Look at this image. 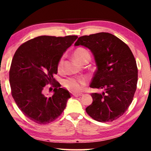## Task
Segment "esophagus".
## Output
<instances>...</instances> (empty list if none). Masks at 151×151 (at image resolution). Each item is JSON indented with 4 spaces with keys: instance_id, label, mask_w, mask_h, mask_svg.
<instances>
[{
    "instance_id": "esophagus-1",
    "label": "esophagus",
    "mask_w": 151,
    "mask_h": 151,
    "mask_svg": "<svg viewBox=\"0 0 151 151\" xmlns=\"http://www.w3.org/2000/svg\"><path fill=\"white\" fill-rule=\"evenodd\" d=\"M83 93H73V96H75V97H79V96H82Z\"/></svg>"
}]
</instances>
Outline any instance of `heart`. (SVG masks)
I'll list each match as a JSON object with an SVG mask.
<instances>
[{
    "instance_id": "1",
    "label": "heart",
    "mask_w": 151,
    "mask_h": 151,
    "mask_svg": "<svg viewBox=\"0 0 151 151\" xmlns=\"http://www.w3.org/2000/svg\"><path fill=\"white\" fill-rule=\"evenodd\" d=\"M74 56L78 62H80L86 57L90 58L89 52L84 48H78L74 51ZM63 66V59L61 58L58 62V70L61 71ZM87 83V79L85 77H69L65 79L62 82L63 86L72 92H79L82 91Z\"/></svg>"
}]
</instances>
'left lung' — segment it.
<instances>
[{"instance_id": "obj_1", "label": "left lung", "mask_w": 151, "mask_h": 151, "mask_svg": "<svg viewBox=\"0 0 151 151\" xmlns=\"http://www.w3.org/2000/svg\"><path fill=\"white\" fill-rule=\"evenodd\" d=\"M74 45L91 50L97 70L90 87L104 90L91 93L93 102L86 108V113L99 122L119 119L129 108L136 90L138 68L131 50L108 32L81 36Z\"/></svg>"}]
</instances>
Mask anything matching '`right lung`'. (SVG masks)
Masks as SVG:
<instances>
[{
  "mask_svg": "<svg viewBox=\"0 0 151 151\" xmlns=\"http://www.w3.org/2000/svg\"><path fill=\"white\" fill-rule=\"evenodd\" d=\"M42 35L23 43L15 52L11 62L9 81L11 93L25 116L39 124H47L61 115L70 93L54 78L58 62L67 48L77 39ZM53 83L52 97L44 94L46 84Z\"/></svg>",
  "mask_w": 151,
  "mask_h": 151,
  "instance_id": "right-lung-1",
  "label": "right lung"
}]
</instances>
